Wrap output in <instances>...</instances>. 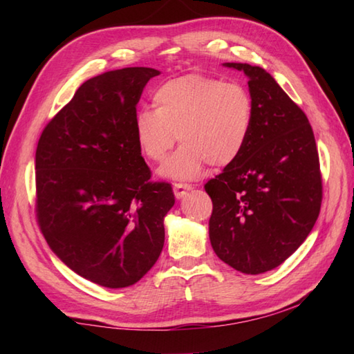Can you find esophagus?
Returning a JSON list of instances; mask_svg holds the SVG:
<instances>
[{
    "mask_svg": "<svg viewBox=\"0 0 354 354\" xmlns=\"http://www.w3.org/2000/svg\"><path fill=\"white\" fill-rule=\"evenodd\" d=\"M192 190V185L190 184H183V183H176L175 185H173V193H175L176 199H181L184 198L187 193H189Z\"/></svg>",
    "mask_w": 354,
    "mask_h": 354,
    "instance_id": "34e87169",
    "label": "esophagus"
}]
</instances>
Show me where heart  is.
<instances>
[{"instance_id":"b5f03b06","label":"heart","mask_w":354,"mask_h":354,"mask_svg":"<svg viewBox=\"0 0 354 354\" xmlns=\"http://www.w3.org/2000/svg\"><path fill=\"white\" fill-rule=\"evenodd\" d=\"M156 109L141 108L133 118L135 140L149 161L161 162L183 141L162 173L175 179L199 176L209 162L225 167L243 153L254 126L251 93L237 82L184 74L155 89Z\"/></svg>"}]
</instances>
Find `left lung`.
Returning <instances> with one entry per match:
<instances>
[{
	"label": "left lung",
	"mask_w": 354,
	"mask_h": 354,
	"mask_svg": "<svg viewBox=\"0 0 354 354\" xmlns=\"http://www.w3.org/2000/svg\"><path fill=\"white\" fill-rule=\"evenodd\" d=\"M243 71L254 100L250 141L237 160L209 179V242L222 261L257 275L280 266L309 236L322 202L312 126L303 109L260 66Z\"/></svg>",
	"instance_id": "left-lung-1"
}]
</instances>
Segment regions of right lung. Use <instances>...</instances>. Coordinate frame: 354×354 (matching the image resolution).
<instances>
[{
	"instance_id": "obj_1",
	"label": "right lung",
	"mask_w": 354,
	"mask_h": 354,
	"mask_svg": "<svg viewBox=\"0 0 354 354\" xmlns=\"http://www.w3.org/2000/svg\"><path fill=\"white\" fill-rule=\"evenodd\" d=\"M158 74L131 66L86 80L37 141V225L66 266L103 288L147 274L175 204L171 184L150 179L133 131L142 88Z\"/></svg>"
}]
</instances>
